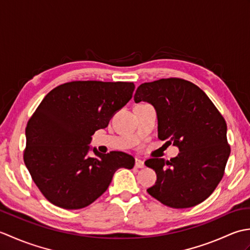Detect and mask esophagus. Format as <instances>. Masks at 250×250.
Wrapping results in <instances>:
<instances>
[{
    "label": "esophagus",
    "mask_w": 250,
    "mask_h": 250,
    "mask_svg": "<svg viewBox=\"0 0 250 250\" xmlns=\"http://www.w3.org/2000/svg\"><path fill=\"white\" fill-rule=\"evenodd\" d=\"M135 167H136V168H143V167H145L144 161H142L141 159H135Z\"/></svg>",
    "instance_id": "1"
}]
</instances>
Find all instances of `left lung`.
<instances>
[{"mask_svg":"<svg viewBox=\"0 0 250 250\" xmlns=\"http://www.w3.org/2000/svg\"><path fill=\"white\" fill-rule=\"evenodd\" d=\"M142 101L157 111L159 139L179 149L169 161H145L157 174L147 192L173 208L200 204L220 183L230 156L224 117L203 90L180 78L142 83L134 102Z\"/></svg>","mask_w":250,"mask_h":250,"instance_id":"1","label":"left lung"}]
</instances>
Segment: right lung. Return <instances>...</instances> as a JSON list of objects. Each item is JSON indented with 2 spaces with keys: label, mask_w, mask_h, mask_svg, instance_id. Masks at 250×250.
I'll list each match as a JSON object with an SVG mask.
<instances>
[{
  "label": "right lung",
  "mask_w": 250,
  "mask_h": 250,
  "mask_svg": "<svg viewBox=\"0 0 250 250\" xmlns=\"http://www.w3.org/2000/svg\"><path fill=\"white\" fill-rule=\"evenodd\" d=\"M133 83L71 82L52 89L25 128L24 164L50 203L64 209L90 205L108 188L117 169L132 168L134 158L122 151L101 153L90 147L129 102ZM92 150L94 158L87 156Z\"/></svg>",
  "instance_id": "right-lung-1"
}]
</instances>
